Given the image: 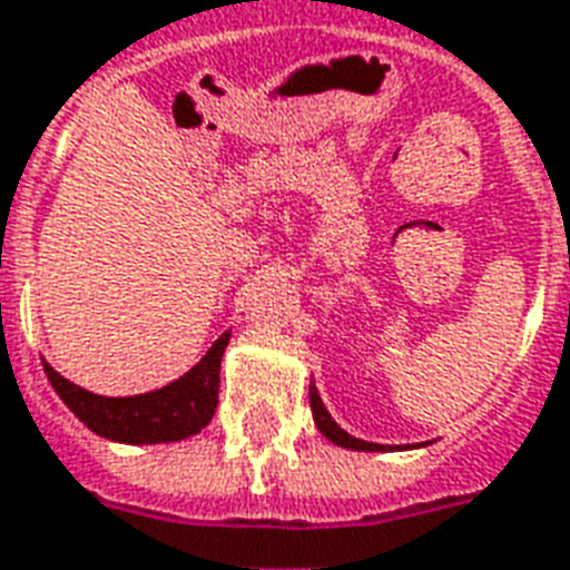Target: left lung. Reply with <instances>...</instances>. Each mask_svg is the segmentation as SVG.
<instances>
[{
    "label": "left lung",
    "mask_w": 570,
    "mask_h": 570,
    "mask_svg": "<svg viewBox=\"0 0 570 570\" xmlns=\"http://www.w3.org/2000/svg\"><path fill=\"white\" fill-rule=\"evenodd\" d=\"M311 414H314V423H317L320 432H323V435H326L332 444L347 446V450H365V453H377V450H395V446L371 444V441H362V438L347 435V432H344V429H341V425L332 420V414L326 411V404H323V399H320V392L314 383H311Z\"/></svg>",
    "instance_id": "8db88e82"
}]
</instances>
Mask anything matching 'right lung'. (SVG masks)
<instances>
[{
  "label": "right lung",
  "mask_w": 570,
  "mask_h": 570,
  "mask_svg": "<svg viewBox=\"0 0 570 570\" xmlns=\"http://www.w3.org/2000/svg\"><path fill=\"white\" fill-rule=\"evenodd\" d=\"M226 344H229V332H223L202 356L199 365H193L184 377L145 395H124V399L96 395L66 381L48 362H45V374L57 395L69 404L71 414L96 435L120 444H168V441L199 435L210 423L217 407L220 360Z\"/></svg>",
  "instance_id": "obj_1"
}]
</instances>
